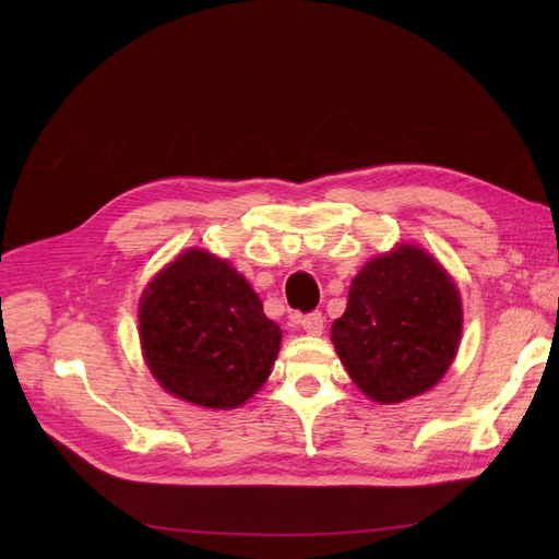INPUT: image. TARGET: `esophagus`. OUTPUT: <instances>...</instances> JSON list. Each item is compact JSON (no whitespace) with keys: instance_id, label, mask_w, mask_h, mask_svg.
I'll list each match as a JSON object with an SVG mask.
<instances>
[{"instance_id":"obj_1","label":"esophagus","mask_w":559,"mask_h":559,"mask_svg":"<svg viewBox=\"0 0 559 559\" xmlns=\"http://www.w3.org/2000/svg\"><path fill=\"white\" fill-rule=\"evenodd\" d=\"M294 321L308 335H321V333H324V314H321V312L300 314V317H294Z\"/></svg>"}]
</instances>
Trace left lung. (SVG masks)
<instances>
[{"instance_id":"left-lung-1","label":"left lung","mask_w":559,"mask_h":559,"mask_svg":"<svg viewBox=\"0 0 559 559\" xmlns=\"http://www.w3.org/2000/svg\"><path fill=\"white\" fill-rule=\"evenodd\" d=\"M462 337V298L431 253L399 245L352 280L347 310L331 341L352 382L378 403L429 392Z\"/></svg>"}]
</instances>
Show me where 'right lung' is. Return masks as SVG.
I'll list each match as a JSON object with an SVG mask.
<instances>
[{"label":"right lung","mask_w":559,"mask_h":559,"mask_svg":"<svg viewBox=\"0 0 559 559\" xmlns=\"http://www.w3.org/2000/svg\"><path fill=\"white\" fill-rule=\"evenodd\" d=\"M144 361L165 392L202 408H238L275 366L282 331L228 261L189 249L140 300Z\"/></svg>","instance_id":"right-lung-1"}]
</instances>
